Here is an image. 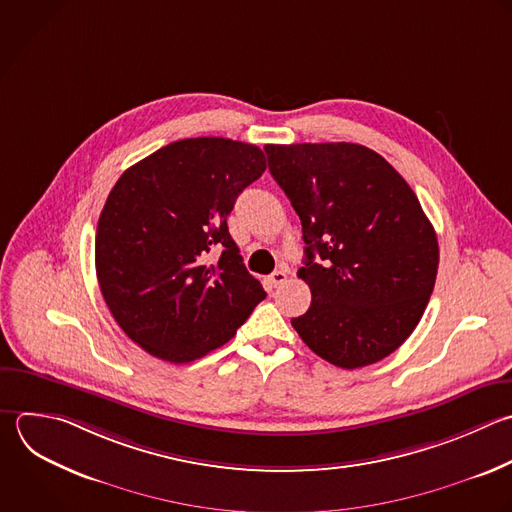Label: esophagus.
Wrapping results in <instances>:
<instances>
[{
	"mask_svg": "<svg viewBox=\"0 0 512 512\" xmlns=\"http://www.w3.org/2000/svg\"><path fill=\"white\" fill-rule=\"evenodd\" d=\"M286 278H288L286 270H276V272L270 274V284H272L274 288H278V286H282V284L286 282Z\"/></svg>",
	"mask_w": 512,
	"mask_h": 512,
	"instance_id": "1",
	"label": "esophagus"
}]
</instances>
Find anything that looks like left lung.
Here are the masks:
<instances>
[{
	"instance_id": "obj_1",
	"label": "left lung",
	"mask_w": 512,
	"mask_h": 512,
	"mask_svg": "<svg viewBox=\"0 0 512 512\" xmlns=\"http://www.w3.org/2000/svg\"><path fill=\"white\" fill-rule=\"evenodd\" d=\"M268 168L302 222L312 292L292 318L306 346L352 370L392 354L420 322L438 270V240L406 180L374 150L268 144Z\"/></svg>"
}]
</instances>
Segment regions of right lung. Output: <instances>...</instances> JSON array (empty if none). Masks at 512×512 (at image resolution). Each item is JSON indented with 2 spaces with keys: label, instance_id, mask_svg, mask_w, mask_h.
Masks as SVG:
<instances>
[{
  "label": "right lung",
  "instance_id": "add662e5",
  "mask_svg": "<svg viewBox=\"0 0 512 512\" xmlns=\"http://www.w3.org/2000/svg\"><path fill=\"white\" fill-rule=\"evenodd\" d=\"M266 170L254 144L172 142L128 168L98 220L96 274L120 328L186 364L226 344L266 298L226 218Z\"/></svg>",
  "mask_w": 512,
  "mask_h": 512
}]
</instances>
